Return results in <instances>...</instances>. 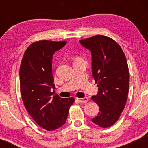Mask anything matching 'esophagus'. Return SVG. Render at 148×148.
I'll list each match as a JSON object with an SVG mask.
<instances>
[{
	"label": "esophagus",
	"instance_id": "1",
	"mask_svg": "<svg viewBox=\"0 0 148 148\" xmlns=\"http://www.w3.org/2000/svg\"><path fill=\"white\" fill-rule=\"evenodd\" d=\"M78 101H79L80 103H86L88 101V97H84V98H76Z\"/></svg>",
	"mask_w": 148,
	"mask_h": 148
}]
</instances>
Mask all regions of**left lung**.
Returning <instances> with one entry per match:
<instances>
[{
	"mask_svg": "<svg viewBox=\"0 0 148 148\" xmlns=\"http://www.w3.org/2000/svg\"><path fill=\"white\" fill-rule=\"evenodd\" d=\"M79 42L91 51L92 72L98 84V93L92 99L98 104L99 112L92 121L107 128L118 120L127 102L130 73L126 57L120 46L104 35Z\"/></svg>",
	"mask_w": 148,
	"mask_h": 148,
	"instance_id": "8db88e82",
	"label": "left lung"
}]
</instances>
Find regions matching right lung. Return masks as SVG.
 <instances>
[{"label": "right lung", "mask_w": 148, "mask_h": 148, "mask_svg": "<svg viewBox=\"0 0 148 148\" xmlns=\"http://www.w3.org/2000/svg\"><path fill=\"white\" fill-rule=\"evenodd\" d=\"M67 41L42 40L33 42L23 54L20 66V91L25 109L36 123L47 131L56 130L66 123L74 98L53 96V55Z\"/></svg>", "instance_id": "right-lung-1"}]
</instances>
